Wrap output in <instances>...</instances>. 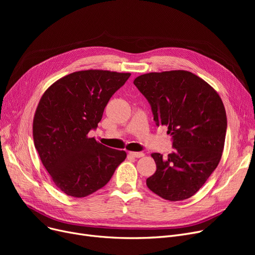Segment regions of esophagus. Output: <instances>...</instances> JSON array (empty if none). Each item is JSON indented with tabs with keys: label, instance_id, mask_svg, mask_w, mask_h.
<instances>
[{
	"label": "esophagus",
	"instance_id": "obj_1",
	"mask_svg": "<svg viewBox=\"0 0 255 255\" xmlns=\"http://www.w3.org/2000/svg\"><path fill=\"white\" fill-rule=\"evenodd\" d=\"M129 155L132 157H135V158H141L144 156V154L141 152H129Z\"/></svg>",
	"mask_w": 255,
	"mask_h": 255
}]
</instances>
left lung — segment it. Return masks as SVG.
<instances>
[{
  "instance_id": "1",
  "label": "left lung",
  "mask_w": 255,
  "mask_h": 255,
  "mask_svg": "<svg viewBox=\"0 0 255 255\" xmlns=\"http://www.w3.org/2000/svg\"><path fill=\"white\" fill-rule=\"evenodd\" d=\"M151 104L157 126H166L175 151L151 156L156 171L148 188L170 202L194 195L217 167L227 119L219 94L186 70L150 72L133 82Z\"/></svg>"
}]
</instances>
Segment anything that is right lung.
Listing matches in <instances>:
<instances>
[{"mask_svg": "<svg viewBox=\"0 0 255 255\" xmlns=\"http://www.w3.org/2000/svg\"><path fill=\"white\" fill-rule=\"evenodd\" d=\"M130 73L83 70L53 83L40 99L33 120L35 148L58 188L86 197L104 187L125 151L111 149L89 137L102 119L111 97Z\"/></svg>", "mask_w": 255, "mask_h": 255, "instance_id": "right-lung-1", "label": "right lung"}]
</instances>
